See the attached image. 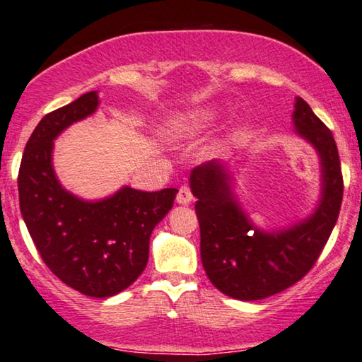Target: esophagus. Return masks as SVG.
<instances>
[{"mask_svg":"<svg viewBox=\"0 0 362 362\" xmlns=\"http://www.w3.org/2000/svg\"><path fill=\"white\" fill-rule=\"evenodd\" d=\"M192 192H190V187L188 185H182L180 190H179V195H177V203L179 205H188V203L192 202Z\"/></svg>","mask_w":362,"mask_h":362,"instance_id":"esophagus-1","label":"esophagus"}]
</instances>
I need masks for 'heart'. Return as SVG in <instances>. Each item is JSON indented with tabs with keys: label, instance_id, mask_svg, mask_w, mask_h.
Returning a JSON list of instances; mask_svg holds the SVG:
<instances>
[{
	"label": "heart",
	"instance_id": "heart-1",
	"mask_svg": "<svg viewBox=\"0 0 362 362\" xmlns=\"http://www.w3.org/2000/svg\"><path fill=\"white\" fill-rule=\"evenodd\" d=\"M220 111L213 106L185 111V113L174 115L165 124V136L169 139H180V137L197 134L203 129L210 128L215 123Z\"/></svg>",
	"mask_w": 362,
	"mask_h": 362
}]
</instances>
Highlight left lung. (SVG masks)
Wrapping results in <instances>:
<instances>
[{"mask_svg": "<svg viewBox=\"0 0 362 362\" xmlns=\"http://www.w3.org/2000/svg\"><path fill=\"white\" fill-rule=\"evenodd\" d=\"M292 123L295 134L317 151L322 167L318 205L303 220L261 230L239 203L228 164L210 160L190 174L203 269L231 298L261 300L298 282L317 262L338 220L343 175L332 131L300 96L295 98Z\"/></svg>", "mask_w": 362, "mask_h": 362, "instance_id": "1", "label": "left lung"}]
</instances>
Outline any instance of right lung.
I'll return each instance as SVG.
<instances>
[{
    "label": "right lung",
    "mask_w": 362,
    "mask_h": 362,
    "mask_svg": "<svg viewBox=\"0 0 362 362\" xmlns=\"http://www.w3.org/2000/svg\"><path fill=\"white\" fill-rule=\"evenodd\" d=\"M98 105V91H88L39 121L24 149L18 188L23 220L45 266L80 293L106 298L144 271L151 233L179 190L124 185L101 200H83L62 187L52 164L54 141Z\"/></svg>",
    "instance_id": "right-lung-1"
}]
</instances>
